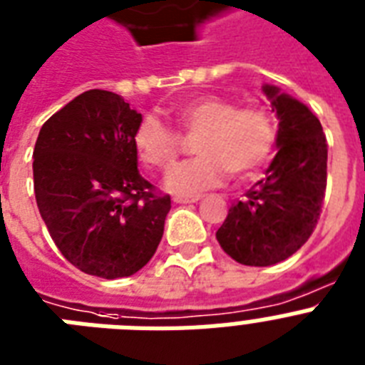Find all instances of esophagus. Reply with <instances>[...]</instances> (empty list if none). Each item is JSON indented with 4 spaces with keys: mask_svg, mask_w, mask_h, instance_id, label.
<instances>
[{
    "mask_svg": "<svg viewBox=\"0 0 365 365\" xmlns=\"http://www.w3.org/2000/svg\"><path fill=\"white\" fill-rule=\"evenodd\" d=\"M173 200L176 202V204H192V202L200 200V197H185V195H174Z\"/></svg>",
    "mask_w": 365,
    "mask_h": 365,
    "instance_id": "1",
    "label": "esophagus"
}]
</instances>
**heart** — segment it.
<instances>
[{"instance_id": "obj_1", "label": "heart", "mask_w": 365, "mask_h": 365, "mask_svg": "<svg viewBox=\"0 0 365 365\" xmlns=\"http://www.w3.org/2000/svg\"><path fill=\"white\" fill-rule=\"evenodd\" d=\"M185 135L197 137V158L178 165L167 185L176 192H202L225 182L256 174L277 145V122L262 106H245L217 94L185 100L174 109ZM133 146L148 167L168 170L182 154V135L154 115H145L133 131Z\"/></svg>"}]
</instances>
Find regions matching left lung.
Masks as SVG:
<instances>
[{
	"label": "left lung",
	"instance_id": "8db88e82",
	"mask_svg": "<svg viewBox=\"0 0 365 365\" xmlns=\"http://www.w3.org/2000/svg\"><path fill=\"white\" fill-rule=\"evenodd\" d=\"M278 115V154L265 176L232 204L217 241L243 265L284 262L314 234L327 189L329 146L317 116L295 98L265 85Z\"/></svg>",
	"mask_w": 365,
	"mask_h": 365
}]
</instances>
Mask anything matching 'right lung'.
<instances>
[{
	"label": "right lung",
	"mask_w": 365,
	"mask_h": 365,
	"mask_svg": "<svg viewBox=\"0 0 365 365\" xmlns=\"http://www.w3.org/2000/svg\"><path fill=\"white\" fill-rule=\"evenodd\" d=\"M140 118L118 94L93 88L51 115L36 139V206L61 254L93 277L135 274L163 237L170 197L137 170Z\"/></svg>",
	"instance_id": "right-lung-1"
}]
</instances>
